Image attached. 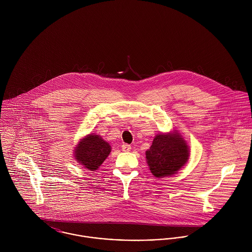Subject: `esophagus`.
Instances as JSON below:
<instances>
[{"instance_id":"esophagus-1","label":"esophagus","mask_w":252,"mask_h":252,"mask_svg":"<svg viewBox=\"0 0 252 252\" xmlns=\"http://www.w3.org/2000/svg\"><path fill=\"white\" fill-rule=\"evenodd\" d=\"M121 147H122L123 151H130L131 150V145L130 144H123Z\"/></svg>"}]
</instances>
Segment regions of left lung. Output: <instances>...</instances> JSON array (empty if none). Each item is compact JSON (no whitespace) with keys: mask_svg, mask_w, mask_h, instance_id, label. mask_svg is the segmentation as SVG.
<instances>
[{"mask_svg":"<svg viewBox=\"0 0 252 252\" xmlns=\"http://www.w3.org/2000/svg\"><path fill=\"white\" fill-rule=\"evenodd\" d=\"M188 147L177 134L157 135L145 152L150 172L156 178L176 174L188 160Z\"/></svg>","mask_w":252,"mask_h":252,"instance_id":"1","label":"left lung"}]
</instances>
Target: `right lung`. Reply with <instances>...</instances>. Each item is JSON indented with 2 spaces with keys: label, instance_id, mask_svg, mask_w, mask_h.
<instances>
[{
  "label": "right lung",
  "instance_id": "add662e5",
  "mask_svg": "<svg viewBox=\"0 0 252 252\" xmlns=\"http://www.w3.org/2000/svg\"><path fill=\"white\" fill-rule=\"evenodd\" d=\"M75 159L90 171L97 170L110 152V145L97 135L81 140L74 151Z\"/></svg>",
  "mask_w": 252,
  "mask_h": 252
}]
</instances>
